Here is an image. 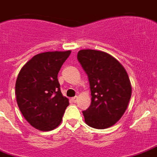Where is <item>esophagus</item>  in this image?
<instances>
[{
    "instance_id": "esophagus-1",
    "label": "esophagus",
    "mask_w": 157,
    "mask_h": 157,
    "mask_svg": "<svg viewBox=\"0 0 157 157\" xmlns=\"http://www.w3.org/2000/svg\"><path fill=\"white\" fill-rule=\"evenodd\" d=\"M77 100H78V97H77V96H75V97L71 98V101L73 103H76V101H77Z\"/></svg>"
}]
</instances>
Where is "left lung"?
<instances>
[{"instance_id": "obj_1", "label": "left lung", "mask_w": 157, "mask_h": 157, "mask_svg": "<svg viewBox=\"0 0 157 157\" xmlns=\"http://www.w3.org/2000/svg\"><path fill=\"white\" fill-rule=\"evenodd\" d=\"M77 59L88 76L91 104L83 111L87 125L97 129L113 126L124 115L132 94L125 68L107 52L80 50Z\"/></svg>"}]
</instances>
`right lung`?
<instances>
[{"label": "right lung", "mask_w": 157, "mask_h": 157, "mask_svg": "<svg viewBox=\"0 0 157 157\" xmlns=\"http://www.w3.org/2000/svg\"><path fill=\"white\" fill-rule=\"evenodd\" d=\"M70 54V50L37 54L18 75L15 94L19 109L29 124L40 131L56 128L69 105L60 90L57 74Z\"/></svg>", "instance_id": "1"}]
</instances>
